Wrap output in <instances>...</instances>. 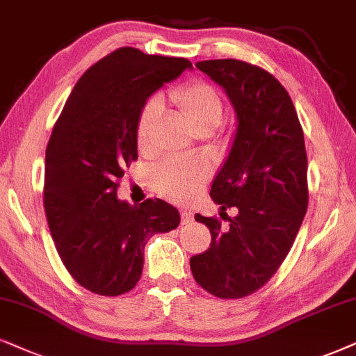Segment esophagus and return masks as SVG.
<instances>
[{"mask_svg": "<svg viewBox=\"0 0 356 356\" xmlns=\"http://www.w3.org/2000/svg\"><path fill=\"white\" fill-rule=\"evenodd\" d=\"M192 220H193V215H192L191 210H181V222H182L184 225L191 223Z\"/></svg>", "mask_w": 356, "mask_h": 356, "instance_id": "1", "label": "esophagus"}]
</instances>
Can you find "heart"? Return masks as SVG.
Here are the masks:
<instances>
[{"mask_svg": "<svg viewBox=\"0 0 356 356\" xmlns=\"http://www.w3.org/2000/svg\"><path fill=\"white\" fill-rule=\"evenodd\" d=\"M169 100L179 108L199 134H210L218 128L223 120L225 106L220 93L211 85L193 80L174 88L169 93ZM161 102L149 98L136 121V145L138 149L146 152L149 149L151 131L159 116ZM207 177V165L200 159H184L172 157L161 163L152 172V187L161 197L170 202H186L199 191Z\"/></svg>", "mask_w": 356, "mask_h": 356, "instance_id": "heart-1", "label": "heart"}]
</instances>
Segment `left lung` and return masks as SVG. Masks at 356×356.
<instances>
[{"instance_id":"left-lung-1","label":"left lung","mask_w":356,"mask_h":356,"mask_svg":"<svg viewBox=\"0 0 356 356\" xmlns=\"http://www.w3.org/2000/svg\"><path fill=\"white\" fill-rule=\"evenodd\" d=\"M222 85L238 118L232 151L210 197L220 217L197 213L211 233L209 250L191 258L197 284L220 299L261 289L286 259L309 204L302 126L287 90L258 65L236 58L197 62ZM228 208L238 215L230 219Z\"/></svg>"}]
</instances>
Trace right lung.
<instances>
[{"label": "right lung", "mask_w": 356, "mask_h": 356, "mask_svg": "<svg viewBox=\"0 0 356 356\" xmlns=\"http://www.w3.org/2000/svg\"><path fill=\"white\" fill-rule=\"evenodd\" d=\"M191 67L182 57L116 49L80 77L54 124L44 177L49 230L70 276L95 294L131 291L147 238L181 220L168 202L128 205L116 191L138 159L136 121L147 97Z\"/></svg>", "instance_id": "obj_1"}]
</instances>
